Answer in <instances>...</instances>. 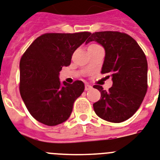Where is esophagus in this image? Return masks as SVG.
I'll return each mask as SVG.
<instances>
[{"mask_svg": "<svg viewBox=\"0 0 160 160\" xmlns=\"http://www.w3.org/2000/svg\"><path fill=\"white\" fill-rule=\"evenodd\" d=\"M92 88V87L91 86V85H89L88 84H85V88H84V89H85V91H88V90H90Z\"/></svg>", "mask_w": 160, "mask_h": 160, "instance_id": "1", "label": "esophagus"}]
</instances>
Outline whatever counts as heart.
Returning a JSON list of instances; mask_svg holds the SVG:
<instances>
[{
  "mask_svg": "<svg viewBox=\"0 0 160 160\" xmlns=\"http://www.w3.org/2000/svg\"><path fill=\"white\" fill-rule=\"evenodd\" d=\"M89 46H99V45H96V44H92V45H89Z\"/></svg>",
  "mask_w": 160,
  "mask_h": 160,
  "instance_id": "obj_1",
  "label": "heart"
}]
</instances>
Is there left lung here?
<instances>
[{
  "mask_svg": "<svg viewBox=\"0 0 160 160\" xmlns=\"http://www.w3.org/2000/svg\"><path fill=\"white\" fill-rule=\"evenodd\" d=\"M95 41L105 49L102 73L109 74L113 84L106 91L101 85V98L93 104L101 119L120 123L135 114L147 90V60L133 38L119 32H99L91 34L86 44ZM109 77L110 76H107Z\"/></svg>",
  "mask_w": 160,
  "mask_h": 160,
  "instance_id": "8db88e82",
  "label": "left lung"
}]
</instances>
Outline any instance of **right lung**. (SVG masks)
Wrapping results in <instances>:
<instances>
[{"mask_svg": "<svg viewBox=\"0 0 160 160\" xmlns=\"http://www.w3.org/2000/svg\"><path fill=\"white\" fill-rule=\"evenodd\" d=\"M90 35L88 32L47 33L36 39L22 55L20 94L28 111L40 123L54 126L70 117L84 84L81 80L62 83L59 72L71 64L74 52Z\"/></svg>", "mask_w": 160, "mask_h": 160, "instance_id": "obj_1", "label": "right lung"}]
</instances>
